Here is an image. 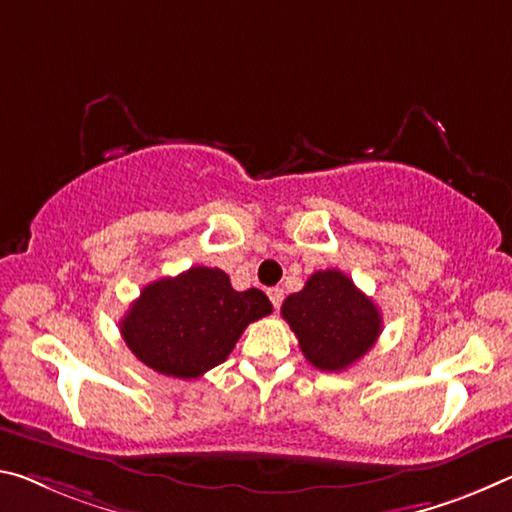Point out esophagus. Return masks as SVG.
Returning a JSON list of instances; mask_svg holds the SVG:
<instances>
[{
    "label": "esophagus",
    "instance_id": "34e87169",
    "mask_svg": "<svg viewBox=\"0 0 512 512\" xmlns=\"http://www.w3.org/2000/svg\"><path fill=\"white\" fill-rule=\"evenodd\" d=\"M266 294H269L273 307H275V310H278V307L282 305V300H285V289H280V287H271L269 291H266Z\"/></svg>",
    "mask_w": 512,
    "mask_h": 512
}]
</instances>
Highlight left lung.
Segmentation results:
<instances>
[{
    "label": "left lung",
    "mask_w": 512,
    "mask_h": 512,
    "mask_svg": "<svg viewBox=\"0 0 512 512\" xmlns=\"http://www.w3.org/2000/svg\"><path fill=\"white\" fill-rule=\"evenodd\" d=\"M282 319L305 360L321 371H344L371 351L383 330L378 307L337 269L316 271L282 303Z\"/></svg>",
    "instance_id": "left-lung-1"
}]
</instances>
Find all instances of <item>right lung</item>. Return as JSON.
<instances>
[{
	"mask_svg": "<svg viewBox=\"0 0 512 512\" xmlns=\"http://www.w3.org/2000/svg\"><path fill=\"white\" fill-rule=\"evenodd\" d=\"M271 312L264 291H234L225 271L191 266L143 287L120 335L150 369L189 380L225 362L248 323Z\"/></svg>",
	"mask_w": 512,
	"mask_h": 512,
	"instance_id": "1",
	"label": "right lung"
}]
</instances>
